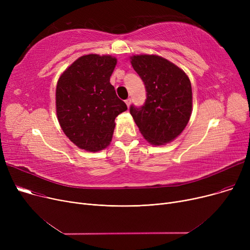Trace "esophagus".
Here are the masks:
<instances>
[{"instance_id":"esophagus-1","label":"esophagus","mask_w":250,"mask_h":250,"mask_svg":"<svg viewBox=\"0 0 250 250\" xmlns=\"http://www.w3.org/2000/svg\"><path fill=\"white\" fill-rule=\"evenodd\" d=\"M130 103H132V99H130V98H127V99L125 100V104H126V106H127V107H129Z\"/></svg>"}]
</instances>
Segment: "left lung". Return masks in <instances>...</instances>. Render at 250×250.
<instances>
[{
    "label": "left lung",
    "instance_id": "8db88e82",
    "mask_svg": "<svg viewBox=\"0 0 250 250\" xmlns=\"http://www.w3.org/2000/svg\"><path fill=\"white\" fill-rule=\"evenodd\" d=\"M130 63L145 84L144 106H130L141 134L151 145L162 146L175 140L186 128L192 111L188 76L168 60L156 55L130 57Z\"/></svg>",
    "mask_w": 250,
    "mask_h": 250
}]
</instances>
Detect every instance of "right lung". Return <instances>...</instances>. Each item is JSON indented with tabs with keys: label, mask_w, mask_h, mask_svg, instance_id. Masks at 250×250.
<instances>
[{
	"label": "right lung",
	"mask_w": 250,
	"mask_h": 250,
	"mask_svg": "<svg viewBox=\"0 0 250 250\" xmlns=\"http://www.w3.org/2000/svg\"><path fill=\"white\" fill-rule=\"evenodd\" d=\"M117 60L85 55L59 78L56 89L58 121L77 147L89 152L106 148L112 139L115 117L127 109L110 84Z\"/></svg>",
	"instance_id": "add662e5"
}]
</instances>
